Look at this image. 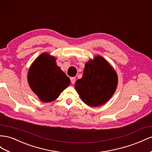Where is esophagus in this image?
<instances>
[{
    "label": "esophagus",
    "instance_id": "esophagus-1",
    "mask_svg": "<svg viewBox=\"0 0 152 152\" xmlns=\"http://www.w3.org/2000/svg\"><path fill=\"white\" fill-rule=\"evenodd\" d=\"M75 77H71L70 78V80H71V83H72V84H75Z\"/></svg>",
    "mask_w": 152,
    "mask_h": 152
}]
</instances>
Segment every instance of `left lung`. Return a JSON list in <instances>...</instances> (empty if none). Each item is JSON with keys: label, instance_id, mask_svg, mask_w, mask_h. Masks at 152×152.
Listing matches in <instances>:
<instances>
[{"label": "left lung", "instance_id": "left-lung-1", "mask_svg": "<svg viewBox=\"0 0 152 152\" xmlns=\"http://www.w3.org/2000/svg\"><path fill=\"white\" fill-rule=\"evenodd\" d=\"M118 75L107 60L100 56L85 64L83 75L75 84L77 92L86 105L100 106L107 102L115 92Z\"/></svg>", "mask_w": 152, "mask_h": 152}]
</instances>
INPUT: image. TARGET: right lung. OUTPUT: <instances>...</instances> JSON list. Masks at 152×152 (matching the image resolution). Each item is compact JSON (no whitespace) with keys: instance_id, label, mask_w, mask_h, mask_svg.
Returning a JSON list of instances; mask_svg holds the SVG:
<instances>
[{"instance_id":"1","label":"right lung","mask_w":152,"mask_h":152,"mask_svg":"<svg viewBox=\"0 0 152 152\" xmlns=\"http://www.w3.org/2000/svg\"><path fill=\"white\" fill-rule=\"evenodd\" d=\"M27 81L32 91L45 103L56 100L70 80L56 64L54 56L44 52L32 63Z\"/></svg>"}]
</instances>
